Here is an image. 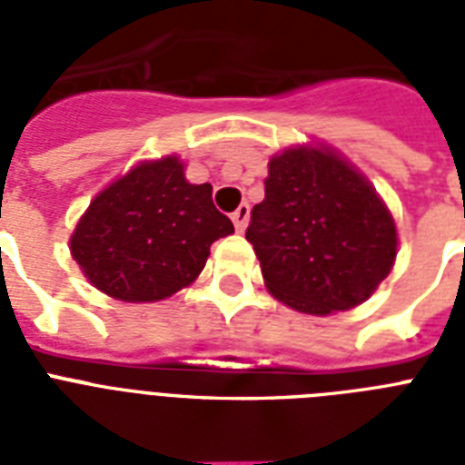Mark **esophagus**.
<instances>
[{
  "label": "esophagus",
  "mask_w": 465,
  "mask_h": 465,
  "mask_svg": "<svg viewBox=\"0 0 465 465\" xmlns=\"http://www.w3.org/2000/svg\"><path fill=\"white\" fill-rule=\"evenodd\" d=\"M248 217H251V207H248V204H241L239 210L233 212L232 222H233V226H236V232H243V229H246Z\"/></svg>",
  "instance_id": "34e87169"
}]
</instances>
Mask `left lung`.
Wrapping results in <instances>:
<instances>
[{"instance_id": "8db88e82", "label": "left lung", "mask_w": 465, "mask_h": 465, "mask_svg": "<svg viewBox=\"0 0 465 465\" xmlns=\"http://www.w3.org/2000/svg\"><path fill=\"white\" fill-rule=\"evenodd\" d=\"M246 239L270 294L311 316L367 302L398 253L396 222L374 185L321 142L268 161Z\"/></svg>"}]
</instances>
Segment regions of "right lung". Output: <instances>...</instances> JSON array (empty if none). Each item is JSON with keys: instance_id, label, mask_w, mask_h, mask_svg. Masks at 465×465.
<instances>
[{"instance_id": "add662e5", "label": "right lung", "mask_w": 465, "mask_h": 465, "mask_svg": "<svg viewBox=\"0 0 465 465\" xmlns=\"http://www.w3.org/2000/svg\"><path fill=\"white\" fill-rule=\"evenodd\" d=\"M229 233L210 183H190L185 163L168 154L105 185L76 222L69 253L98 292L152 304L195 282L212 243Z\"/></svg>"}]
</instances>
